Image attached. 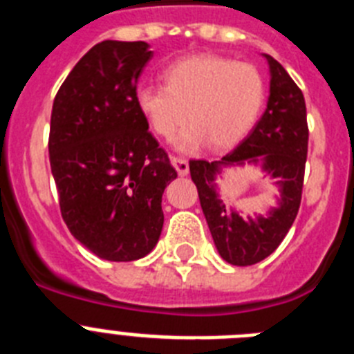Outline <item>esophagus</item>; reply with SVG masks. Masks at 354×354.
Wrapping results in <instances>:
<instances>
[{
    "label": "esophagus",
    "mask_w": 354,
    "mask_h": 354,
    "mask_svg": "<svg viewBox=\"0 0 354 354\" xmlns=\"http://www.w3.org/2000/svg\"><path fill=\"white\" fill-rule=\"evenodd\" d=\"M170 162L174 165V168L177 170V174H179L180 177L187 175V171H189V165H187L186 159L177 158V156H170Z\"/></svg>",
    "instance_id": "34e87169"
}]
</instances>
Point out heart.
Masks as SVG:
<instances>
[{
	"label": "heart",
	"mask_w": 354,
	"mask_h": 354,
	"mask_svg": "<svg viewBox=\"0 0 354 354\" xmlns=\"http://www.w3.org/2000/svg\"><path fill=\"white\" fill-rule=\"evenodd\" d=\"M165 84H140L134 104L147 126L174 138L186 120L192 127L179 149L209 145L228 149L257 124L266 102V80L253 64L220 55H193L168 65Z\"/></svg>",
	"instance_id": "obj_1"
}]
</instances>
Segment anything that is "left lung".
I'll use <instances>...</instances> for the list:
<instances>
[{"label": "left lung", "instance_id": "8db88e82", "mask_svg": "<svg viewBox=\"0 0 354 354\" xmlns=\"http://www.w3.org/2000/svg\"><path fill=\"white\" fill-rule=\"evenodd\" d=\"M264 56L270 64L271 83L261 120L221 161H189V174L216 248L234 266H252L270 257L292 227L301 204L308 152L305 97L286 68L273 56ZM259 160L281 187V205L270 216L243 221L235 212H227L217 198L214 177L221 166Z\"/></svg>", "mask_w": 354, "mask_h": 354}]
</instances>
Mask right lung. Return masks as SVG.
<instances>
[{
    "label": "right lung",
    "instance_id": "1",
    "mask_svg": "<svg viewBox=\"0 0 354 354\" xmlns=\"http://www.w3.org/2000/svg\"><path fill=\"white\" fill-rule=\"evenodd\" d=\"M149 44L104 40L56 93L49 161L62 218L97 257L129 262L152 252L162 230L161 198L177 171L134 104Z\"/></svg>",
    "mask_w": 354,
    "mask_h": 354
}]
</instances>
